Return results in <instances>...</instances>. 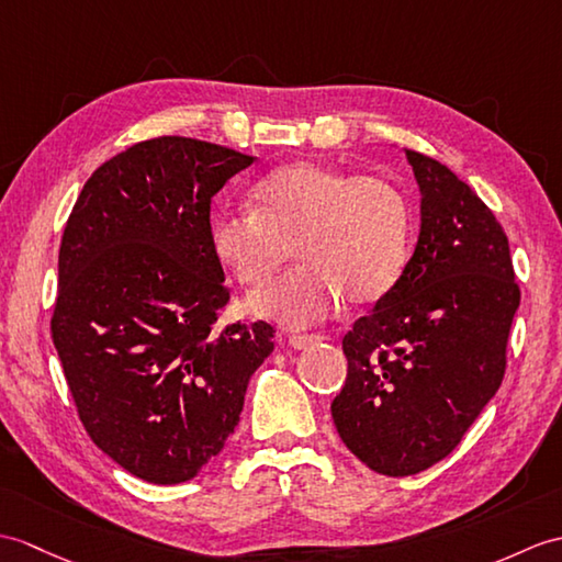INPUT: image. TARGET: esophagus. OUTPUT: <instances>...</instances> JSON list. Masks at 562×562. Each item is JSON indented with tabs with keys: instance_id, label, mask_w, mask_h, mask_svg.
Masks as SVG:
<instances>
[{
	"instance_id": "esophagus-1",
	"label": "esophagus",
	"mask_w": 562,
	"mask_h": 562,
	"mask_svg": "<svg viewBox=\"0 0 562 562\" xmlns=\"http://www.w3.org/2000/svg\"><path fill=\"white\" fill-rule=\"evenodd\" d=\"M321 340H325V337L318 335V333H308V335H296V333H292V335H290V345H292L294 349H306L308 345H316V342H321Z\"/></svg>"
}]
</instances>
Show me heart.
<instances>
[{"mask_svg": "<svg viewBox=\"0 0 562 562\" xmlns=\"http://www.w3.org/2000/svg\"><path fill=\"white\" fill-rule=\"evenodd\" d=\"M254 207H225L211 249L237 282H268L294 254L304 266L258 290L260 316L308 325L340 304H373L393 290L409 258L412 211L393 181L299 160L254 187Z\"/></svg>", "mask_w": 562, "mask_h": 562, "instance_id": "obj_1", "label": "heart"}]
</instances>
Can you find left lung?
I'll list each match as a JSON object with an SVG mask.
<instances>
[{"label":"left lung","instance_id":"left-lung-1","mask_svg":"<svg viewBox=\"0 0 562 562\" xmlns=\"http://www.w3.org/2000/svg\"><path fill=\"white\" fill-rule=\"evenodd\" d=\"M422 232L393 290L342 337L330 404L345 446L385 476L434 467L501 387L519 284L501 222L462 179L407 150Z\"/></svg>","mask_w":562,"mask_h":562}]
</instances>
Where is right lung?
<instances>
[{
    "label": "right lung",
    "mask_w": 562,
    "mask_h": 562,
    "mask_svg": "<svg viewBox=\"0 0 562 562\" xmlns=\"http://www.w3.org/2000/svg\"><path fill=\"white\" fill-rule=\"evenodd\" d=\"M254 160L199 138L140 140L95 169L61 234L49 328L78 419L150 484L189 481L225 448L276 347L266 321L217 325L229 286L211 201Z\"/></svg>",
    "instance_id": "add662e5"
}]
</instances>
